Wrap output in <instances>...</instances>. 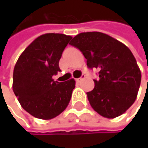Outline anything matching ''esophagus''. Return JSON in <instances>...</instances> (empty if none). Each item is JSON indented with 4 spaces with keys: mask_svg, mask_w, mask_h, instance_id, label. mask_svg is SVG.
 Listing matches in <instances>:
<instances>
[{
    "mask_svg": "<svg viewBox=\"0 0 148 148\" xmlns=\"http://www.w3.org/2000/svg\"><path fill=\"white\" fill-rule=\"evenodd\" d=\"M84 77H85V75H82V77H80V78H77V79H75L76 82H81V81H82V79H83Z\"/></svg>",
    "mask_w": 148,
    "mask_h": 148,
    "instance_id": "1",
    "label": "esophagus"
}]
</instances>
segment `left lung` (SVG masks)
Masks as SVG:
<instances>
[{
    "mask_svg": "<svg viewBox=\"0 0 148 148\" xmlns=\"http://www.w3.org/2000/svg\"><path fill=\"white\" fill-rule=\"evenodd\" d=\"M87 59L89 68H97L99 79L87 92L92 108L113 119L125 113L137 99L141 73L130 49L118 40L100 32L81 33L73 38Z\"/></svg>",
    "mask_w": 148,
    "mask_h": 148,
    "instance_id": "obj_1",
    "label": "left lung"
}]
</instances>
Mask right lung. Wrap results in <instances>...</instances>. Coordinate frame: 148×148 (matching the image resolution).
Returning <instances> with one entry per match:
<instances>
[{"instance_id":"obj_1","label":"right lung","mask_w":148,"mask_h":148,"mask_svg":"<svg viewBox=\"0 0 148 148\" xmlns=\"http://www.w3.org/2000/svg\"><path fill=\"white\" fill-rule=\"evenodd\" d=\"M72 36L45 34L37 37L19 56L13 72V91L21 106L33 116L49 120L68 106L75 79L58 82L52 79L60 72L62 52Z\"/></svg>"}]
</instances>
